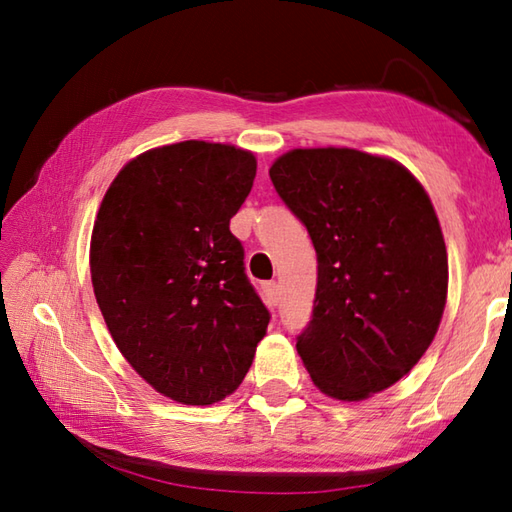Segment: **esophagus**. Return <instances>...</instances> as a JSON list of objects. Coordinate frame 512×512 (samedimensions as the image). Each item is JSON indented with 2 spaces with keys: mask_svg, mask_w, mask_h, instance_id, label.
<instances>
[{
  "mask_svg": "<svg viewBox=\"0 0 512 512\" xmlns=\"http://www.w3.org/2000/svg\"><path fill=\"white\" fill-rule=\"evenodd\" d=\"M264 297H266V301L270 303V306H277V303H279V286L275 284V281H266V284H264Z\"/></svg>",
  "mask_w": 512,
  "mask_h": 512,
  "instance_id": "obj_1",
  "label": "esophagus"
}]
</instances>
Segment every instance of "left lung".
I'll use <instances>...</instances> for the list:
<instances>
[{
	"instance_id": "obj_1",
	"label": "left lung",
	"mask_w": 512,
	"mask_h": 512,
	"mask_svg": "<svg viewBox=\"0 0 512 512\" xmlns=\"http://www.w3.org/2000/svg\"><path fill=\"white\" fill-rule=\"evenodd\" d=\"M317 250L312 317L297 352L323 394L363 400L427 352L447 303L449 262L427 191L396 160L292 149L270 167Z\"/></svg>"
}]
</instances>
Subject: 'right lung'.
<instances>
[{"mask_svg": "<svg viewBox=\"0 0 512 512\" xmlns=\"http://www.w3.org/2000/svg\"><path fill=\"white\" fill-rule=\"evenodd\" d=\"M255 173L250 151L184 140L127 162L96 215L90 270L107 328L127 363L182 405L233 394L268 328L228 228Z\"/></svg>", "mask_w": 512, "mask_h": 512, "instance_id": "obj_1", "label": "right lung"}]
</instances>
